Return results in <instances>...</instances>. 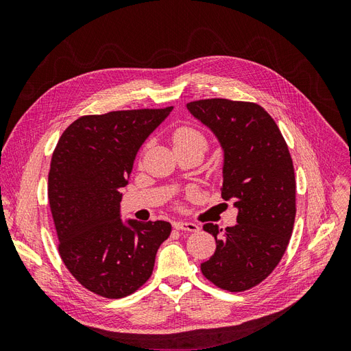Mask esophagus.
<instances>
[{"mask_svg": "<svg viewBox=\"0 0 351 351\" xmlns=\"http://www.w3.org/2000/svg\"><path fill=\"white\" fill-rule=\"evenodd\" d=\"M174 228L180 230V231H189V232L199 231V227L195 224V222H186V221L174 222Z\"/></svg>", "mask_w": 351, "mask_h": 351, "instance_id": "1", "label": "esophagus"}]
</instances>
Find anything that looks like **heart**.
<instances>
[{
  "label": "heart",
  "mask_w": 351,
  "mask_h": 351,
  "mask_svg": "<svg viewBox=\"0 0 351 351\" xmlns=\"http://www.w3.org/2000/svg\"><path fill=\"white\" fill-rule=\"evenodd\" d=\"M173 145L177 149H189V147H196L202 154L206 151L208 141L205 134L195 127L183 125L173 133Z\"/></svg>",
  "instance_id": "obj_1"
}]
</instances>
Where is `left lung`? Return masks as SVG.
<instances>
[{"label": "left lung", "instance_id": "1", "mask_svg": "<svg viewBox=\"0 0 351 351\" xmlns=\"http://www.w3.org/2000/svg\"><path fill=\"white\" fill-rule=\"evenodd\" d=\"M214 132L224 151L222 199L234 200L237 224L204 230L215 237L202 274L222 290L239 293L262 282L280 263L295 218L291 155L277 123L261 105L222 98L187 104Z\"/></svg>", "mask_w": 351, "mask_h": 351}]
</instances>
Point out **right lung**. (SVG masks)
Here are the masks:
<instances>
[{
    "label": "right lung",
    "mask_w": 351,
    "mask_h": 351,
    "mask_svg": "<svg viewBox=\"0 0 351 351\" xmlns=\"http://www.w3.org/2000/svg\"><path fill=\"white\" fill-rule=\"evenodd\" d=\"M173 107L83 115L61 134L51 159L48 200L66 268L84 289L130 295L151 278L167 221L120 218V189L137 151Z\"/></svg>",
    "instance_id": "obj_1"
}]
</instances>
